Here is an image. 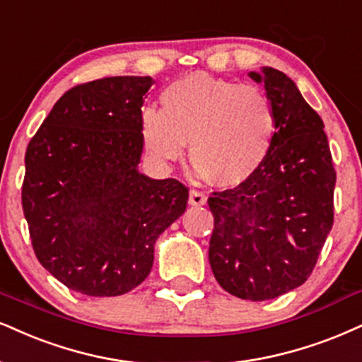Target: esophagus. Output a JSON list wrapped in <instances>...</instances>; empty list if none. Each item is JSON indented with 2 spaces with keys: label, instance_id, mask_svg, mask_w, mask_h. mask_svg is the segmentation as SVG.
<instances>
[{
  "label": "esophagus",
  "instance_id": "1",
  "mask_svg": "<svg viewBox=\"0 0 362 362\" xmlns=\"http://www.w3.org/2000/svg\"><path fill=\"white\" fill-rule=\"evenodd\" d=\"M189 204L191 206H203V204H206V196L199 191H189Z\"/></svg>",
  "mask_w": 362,
  "mask_h": 362
}]
</instances>
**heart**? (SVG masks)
<instances>
[{
	"mask_svg": "<svg viewBox=\"0 0 362 362\" xmlns=\"http://www.w3.org/2000/svg\"><path fill=\"white\" fill-rule=\"evenodd\" d=\"M163 109L141 115L146 149L160 163L182 159L189 141L196 173L220 188H238L260 171L276 132V109L263 88L186 75L160 93Z\"/></svg>",
	"mask_w": 362,
	"mask_h": 362,
	"instance_id": "obj_1",
	"label": "heart"
}]
</instances>
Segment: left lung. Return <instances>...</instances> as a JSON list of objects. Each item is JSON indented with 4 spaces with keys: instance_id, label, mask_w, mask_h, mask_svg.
<instances>
[{
    "instance_id": "left-lung-1",
    "label": "left lung",
    "mask_w": 362,
    "mask_h": 362,
    "mask_svg": "<svg viewBox=\"0 0 362 362\" xmlns=\"http://www.w3.org/2000/svg\"><path fill=\"white\" fill-rule=\"evenodd\" d=\"M276 109L269 158L252 180L208 199L215 216L209 265L216 282L245 300H269L309 279L334 221V173L324 122L296 82L263 66Z\"/></svg>"
}]
</instances>
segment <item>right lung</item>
<instances>
[{"instance_id": "add662e5", "label": "right lung", "mask_w": 362, "mask_h": 362, "mask_svg": "<svg viewBox=\"0 0 362 362\" xmlns=\"http://www.w3.org/2000/svg\"><path fill=\"white\" fill-rule=\"evenodd\" d=\"M153 77H105L65 92L26 147L23 213L38 262L58 282L114 297L149 275L159 235L188 189L139 171Z\"/></svg>"}]
</instances>
